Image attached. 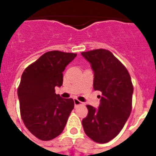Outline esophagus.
I'll return each mask as SVG.
<instances>
[{
    "label": "esophagus",
    "instance_id": "esophagus-1",
    "mask_svg": "<svg viewBox=\"0 0 156 156\" xmlns=\"http://www.w3.org/2000/svg\"><path fill=\"white\" fill-rule=\"evenodd\" d=\"M74 105L75 106H78V105H81V101H79V100H77V99H74Z\"/></svg>",
    "mask_w": 156,
    "mask_h": 156
}]
</instances>
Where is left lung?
<instances>
[{
    "mask_svg": "<svg viewBox=\"0 0 156 156\" xmlns=\"http://www.w3.org/2000/svg\"><path fill=\"white\" fill-rule=\"evenodd\" d=\"M94 72V89L101 92L98 108L87 105L84 132L98 143H107L120 132L132 108L133 87L125 66L105 49L82 52Z\"/></svg>",
    "mask_w": 156,
    "mask_h": 156,
    "instance_id": "obj_1",
    "label": "left lung"
}]
</instances>
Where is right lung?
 <instances>
[{
	"instance_id": "obj_1",
	"label": "right lung",
	"mask_w": 156,
	"mask_h": 156,
	"mask_svg": "<svg viewBox=\"0 0 156 156\" xmlns=\"http://www.w3.org/2000/svg\"><path fill=\"white\" fill-rule=\"evenodd\" d=\"M76 54L53 51L44 54L23 72L18 88L22 119L31 133L42 140L58 137L74 108L72 98L56 94L63 71Z\"/></svg>"
}]
</instances>
